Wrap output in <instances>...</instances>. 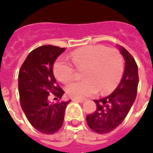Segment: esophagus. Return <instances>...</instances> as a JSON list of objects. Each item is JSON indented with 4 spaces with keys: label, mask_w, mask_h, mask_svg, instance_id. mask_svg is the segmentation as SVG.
<instances>
[{
    "label": "esophagus",
    "mask_w": 153,
    "mask_h": 153,
    "mask_svg": "<svg viewBox=\"0 0 153 153\" xmlns=\"http://www.w3.org/2000/svg\"><path fill=\"white\" fill-rule=\"evenodd\" d=\"M72 101H74V102H81V103H82V102H85V99H82V98H72Z\"/></svg>",
    "instance_id": "1"
}]
</instances>
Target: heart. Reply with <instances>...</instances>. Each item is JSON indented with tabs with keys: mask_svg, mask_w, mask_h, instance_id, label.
Returning <instances> with one entry per match:
<instances>
[{
	"mask_svg": "<svg viewBox=\"0 0 153 153\" xmlns=\"http://www.w3.org/2000/svg\"><path fill=\"white\" fill-rule=\"evenodd\" d=\"M68 58L74 66L82 69L80 81H74L66 87L67 94L74 98H84L100 90L107 94L114 90L121 80L124 70V59L120 51L102 45H91L72 51ZM54 74L62 83L70 82L74 69L64 57L59 58L54 64Z\"/></svg>",
	"mask_w": 153,
	"mask_h": 153,
	"instance_id": "b5f03b06",
	"label": "heart"
}]
</instances>
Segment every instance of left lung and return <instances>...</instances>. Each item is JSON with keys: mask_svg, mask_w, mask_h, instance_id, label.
<instances>
[{"mask_svg": "<svg viewBox=\"0 0 153 153\" xmlns=\"http://www.w3.org/2000/svg\"><path fill=\"white\" fill-rule=\"evenodd\" d=\"M125 59V70L120 83L109 95L94 100L97 108L86 116L90 128L99 134L110 133L120 126L127 116L137 97L139 82L135 60L123 47L117 46Z\"/></svg>", "mask_w": 153, "mask_h": 153, "instance_id": "obj_1", "label": "left lung"}]
</instances>
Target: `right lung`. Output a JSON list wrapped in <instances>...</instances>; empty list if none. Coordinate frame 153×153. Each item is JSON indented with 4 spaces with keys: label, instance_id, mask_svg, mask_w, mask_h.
Instances as JSON below:
<instances>
[{
    "label": "right lung",
    "instance_id": "1",
    "mask_svg": "<svg viewBox=\"0 0 153 153\" xmlns=\"http://www.w3.org/2000/svg\"><path fill=\"white\" fill-rule=\"evenodd\" d=\"M65 48L44 45L28 54L20 67L18 88L20 105L30 124L40 133L53 134L62 126L69 101H61L63 91L56 83L53 64ZM54 94L60 99L52 104L48 95Z\"/></svg>",
    "mask_w": 153,
    "mask_h": 153
}]
</instances>
